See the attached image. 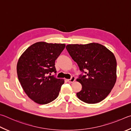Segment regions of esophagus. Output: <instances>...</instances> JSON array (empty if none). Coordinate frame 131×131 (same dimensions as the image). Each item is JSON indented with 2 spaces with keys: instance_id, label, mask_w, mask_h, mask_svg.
<instances>
[{
  "instance_id": "esophagus-1",
  "label": "esophagus",
  "mask_w": 131,
  "mask_h": 131,
  "mask_svg": "<svg viewBox=\"0 0 131 131\" xmlns=\"http://www.w3.org/2000/svg\"><path fill=\"white\" fill-rule=\"evenodd\" d=\"M75 81V77L74 76H72L71 78V79H68V82H70V83H72V82H74Z\"/></svg>"
}]
</instances>
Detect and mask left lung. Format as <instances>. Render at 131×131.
<instances>
[{"label":"left lung","instance_id":"1","mask_svg":"<svg viewBox=\"0 0 131 131\" xmlns=\"http://www.w3.org/2000/svg\"><path fill=\"white\" fill-rule=\"evenodd\" d=\"M72 59L84 74L79 75L78 82L82 88L77 93L78 98L87 104H96L111 93L116 81V57L105 46L98 43L69 44L66 46Z\"/></svg>","mask_w":131,"mask_h":131}]
</instances>
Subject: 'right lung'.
Returning <instances> with one entry per match:
<instances>
[{"instance_id":"add662e5","label":"right lung","mask_w":131,"mask_h":131,"mask_svg":"<svg viewBox=\"0 0 131 131\" xmlns=\"http://www.w3.org/2000/svg\"><path fill=\"white\" fill-rule=\"evenodd\" d=\"M65 47L64 43L38 42L30 46L19 57L17 66L18 79L34 102L47 104L58 97L64 79L48 74L56 72L55 60Z\"/></svg>"}]
</instances>
